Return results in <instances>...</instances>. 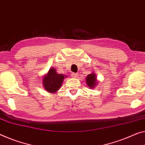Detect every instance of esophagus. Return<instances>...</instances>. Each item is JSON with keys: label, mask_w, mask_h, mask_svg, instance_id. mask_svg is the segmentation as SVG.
Returning a JSON list of instances; mask_svg holds the SVG:
<instances>
[{"label": "esophagus", "mask_w": 145, "mask_h": 145, "mask_svg": "<svg viewBox=\"0 0 145 145\" xmlns=\"http://www.w3.org/2000/svg\"><path fill=\"white\" fill-rule=\"evenodd\" d=\"M72 77L76 78H77L78 77V74L77 73H72Z\"/></svg>", "instance_id": "esophagus-1"}]
</instances>
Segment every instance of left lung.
<instances>
[{
  "label": "left lung",
  "instance_id": "8db88e82",
  "mask_svg": "<svg viewBox=\"0 0 145 145\" xmlns=\"http://www.w3.org/2000/svg\"><path fill=\"white\" fill-rule=\"evenodd\" d=\"M86 84L89 89L95 88L98 84V80L97 78V75L95 74V72L91 73L88 74V76L86 78Z\"/></svg>",
  "mask_w": 145,
  "mask_h": 145
}]
</instances>
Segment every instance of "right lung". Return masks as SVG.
Wrapping results in <instances>:
<instances>
[{"mask_svg":"<svg viewBox=\"0 0 145 145\" xmlns=\"http://www.w3.org/2000/svg\"><path fill=\"white\" fill-rule=\"evenodd\" d=\"M66 77H67V75L58 74L55 69L52 67L45 75H44L42 84L47 92L55 93L61 88L63 80Z\"/></svg>","mask_w":145,"mask_h":145,"instance_id":"add662e5","label":"right lung"}]
</instances>
